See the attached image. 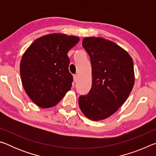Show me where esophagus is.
<instances>
[{
    "label": "esophagus",
    "instance_id": "esophagus-1",
    "mask_svg": "<svg viewBox=\"0 0 156 156\" xmlns=\"http://www.w3.org/2000/svg\"><path fill=\"white\" fill-rule=\"evenodd\" d=\"M77 80H78V75L77 74H75V75H73V81L76 82L77 81Z\"/></svg>",
    "mask_w": 156,
    "mask_h": 156
}]
</instances>
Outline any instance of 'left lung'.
Returning <instances> with one entry per match:
<instances>
[{"label":"left lung","mask_w":156,"mask_h":156,"mask_svg":"<svg viewBox=\"0 0 156 156\" xmlns=\"http://www.w3.org/2000/svg\"><path fill=\"white\" fill-rule=\"evenodd\" d=\"M83 47L90 58L92 86L79 97L80 109L89 119L103 120L118 109L134 84L133 62L122 47L102 38L87 37Z\"/></svg>","instance_id":"8db88e82"}]
</instances>
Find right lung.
Masks as SVG:
<instances>
[{"label": "right lung", "mask_w": 156, "mask_h": 156, "mask_svg": "<svg viewBox=\"0 0 156 156\" xmlns=\"http://www.w3.org/2000/svg\"><path fill=\"white\" fill-rule=\"evenodd\" d=\"M78 41L77 36L48 34L34 41L23 54L21 80L26 93L38 107L55 106L70 90L73 76L69 71L67 53Z\"/></svg>", "instance_id": "add662e5"}]
</instances>
